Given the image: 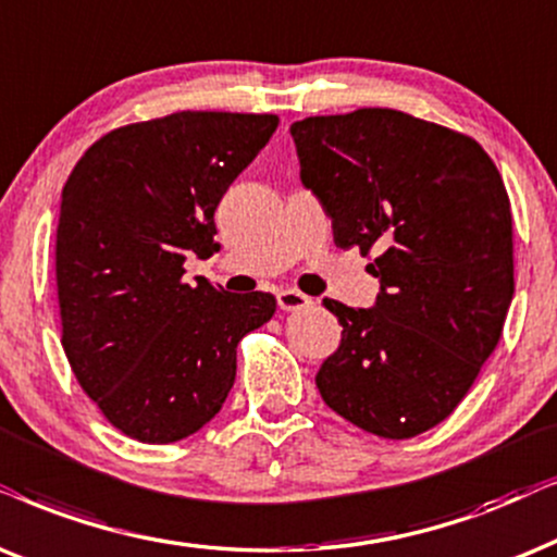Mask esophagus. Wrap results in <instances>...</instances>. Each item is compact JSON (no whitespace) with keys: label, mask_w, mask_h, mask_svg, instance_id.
<instances>
[{"label":"esophagus","mask_w":557,"mask_h":557,"mask_svg":"<svg viewBox=\"0 0 557 557\" xmlns=\"http://www.w3.org/2000/svg\"><path fill=\"white\" fill-rule=\"evenodd\" d=\"M276 301L284 312H294V309H305L312 305V299H309V296L294 292V288H284V292H278Z\"/></svg>","instance_id":"obj_1"}]
</instances>
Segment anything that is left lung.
I'll list each match as a JSON object with an SVG mask.
<instances>
[{"label": "left lung", "instance_id": "obj_1", "mask_svg": "<svg viewBox=\"0 0 557 557\" xmlns=\"http://www.w3.org/2000/svg\"><path fill=\"white\" fill-rule=\"evenodd\" d=\"M292 137L337 248L379 252L371 309L324 299L343 341L317 388L360 430L420 435L463 401L515 296L502 173L473 137L384 107L299 120Z\"/></svg>", "mask_w": 557, "mask_h": 557}]
</instances>
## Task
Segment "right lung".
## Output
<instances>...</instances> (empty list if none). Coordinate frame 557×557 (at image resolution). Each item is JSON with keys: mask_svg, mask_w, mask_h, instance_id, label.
Instances as JSON below:
<instances>
[{"mask_svg": "<svg viewBox=\"0 0 557 557\" xmlns=\"http://www.w3.org/2000/svg\"><path fill=\"white\" fill-rule=\"evenodd\" d=\"M276 114L176 112L117 127L61 194L55 284L63 350L102 414L140 443L205 428L235 384L237 343L271 294L184 278L214 256V209L276 133Z\"/></svg>", "mask_w": 557, "mask_h": 557, "instance_id": "right-lung-1", "label": "right lung"}]
</instances>
